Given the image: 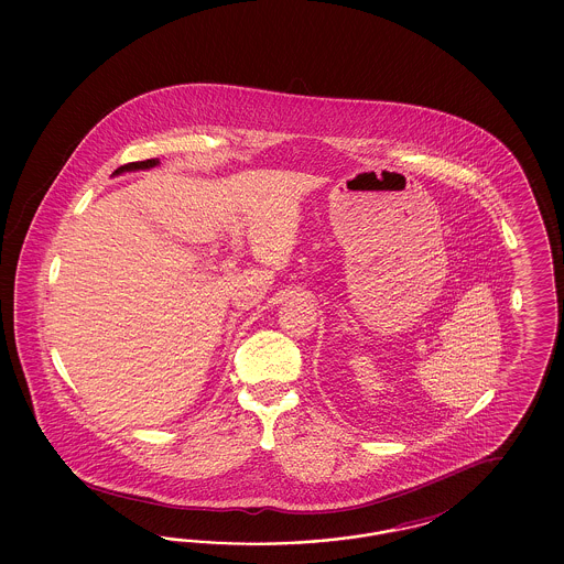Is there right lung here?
I'll return each instance as SVG.
<instances>
[{
    "label": "right lung",
    "mask_w": 564,
    "mask_h": 564,
    "mask_svg": "<svg viewBox=\"0 0 564 564\" xmlns=\"http://www.w3.org/2000/svg\"><path fill=\"white\" fill-rule=\"evenodd\" d=\"M159 164H161L159 159H152V161L129 162V164H124V166L116 169V171H113V175H122V173H129V171H145V169H152V166H159Z\"/></svg>",
    "instance_id": "1"
}]
</instances>
